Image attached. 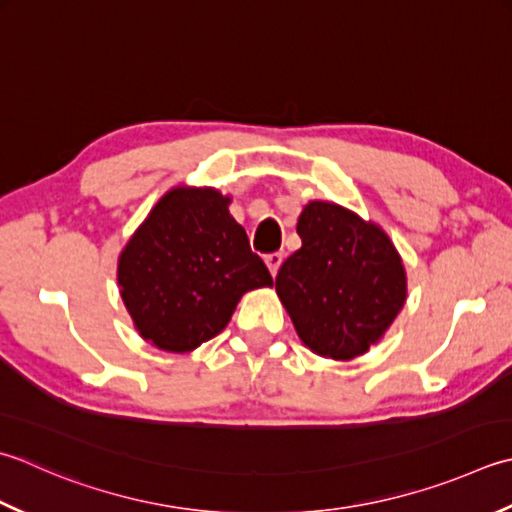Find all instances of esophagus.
Segmentation results:
<instances>
[{
  "label": "esophagus",
  "mask_w": 512,
  "mask_h": 512,
  "mask_svg": "<svg viewBox=\"0 0 512 512\" xmlns=\"http://www.w3.org/2000/svg\"><path fill=\"white\" fill-rule=\"evenodd\" d=\"M264 262H266V266H268V270H270V275L275 277L279 266H282V262H284V255H282V253H270V255L264 257Z\"/></svg>",
  "instance_id": "obj_1"
}]
</instances>
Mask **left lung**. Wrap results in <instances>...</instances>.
Listing matches in <instances>:
<instances>
[{
    "mask_svg": "<svg viewBox=\"0 0 512 512\" xmlns=\"http://www.w3.org/2000/svg\"><path fill=\"white\" fill-rule=\"evenodd\" d=\"M302 248L282 264L277 295L304 346L353 359L384 337L406 302V270L382 228L333 202L297 219Z\"/></svg>",
    "mask_w": 512,
    "mask_h": 512,
    "instance_id": "obj_1",
    "label": "left lung"
}]
</instances>
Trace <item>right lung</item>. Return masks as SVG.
<instances>
[{
  "label": "right lung",
  "instance_id": "add662e5",
  "mask_svg": "<svg viewBox=\"0 0 512 512\" xmlns=\"http://www.w3.org/2000/svg\"><path fill=\"white\" fill-rule=\"evenodd\" d=\"M215 188L177 186L128 239L117 284L148 344L190 353L222 333L244 293L273 286Z\"/></svg>",
  "mask_w": 512,
  "mask_h": 512
}]
</instances>
